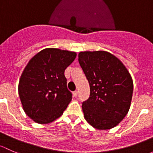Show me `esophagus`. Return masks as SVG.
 <instances>
[{
  "label": "esophagus",
  "mask_w": 153,
  "mask_h": 153,
  "mask_svg": "<svg viewBox=\"0 0 153 153\" xmlns=\"http://www.w3.org/2000/svg\"><path fill=\"white\" fill-rule=\"evenodd\" d=\"M77 95H78V91H74V92H73V96H74V97H76Z\"/></svg>",
  "instance_id": "esophagus-1"
}]
</instances>
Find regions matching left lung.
<instances>
[{
  "label": "left lung",
  "mask_w": 153,
  "mask_h": 153,
  "mask_svg": "<svg viewBox=\"0 0 153 153\" xmlns=\"http://www.w3.org/2000/svg\"><path fill=\"white\" fill-rule=\"evenodd\" d=\"M78 57L90 85V97L82 106L84 118L97 130L113 128L130 110L131 75L120 59L108 51H81Z\"/></svg>",
  "instance_id": "obj_1"
}]
</instances>
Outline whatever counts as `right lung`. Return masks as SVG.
<instances>
[{"mask_svg": "<svg viewBox=\"0 0 153 153\" xmlns=\"http://www.w3.org/2000/svg\"><path fill=\"white\" fill-rule=\"evenodd\" d=\"M76 53L48 48L34 55L25 67L18 84L23 109L34 122L49 124L60 117L72 99L64 72Z\"/></svg>", "mask_w": 153, "mask_h": 153, "instance_id": "obj_1", "label": "right lung"}]
</instances>
